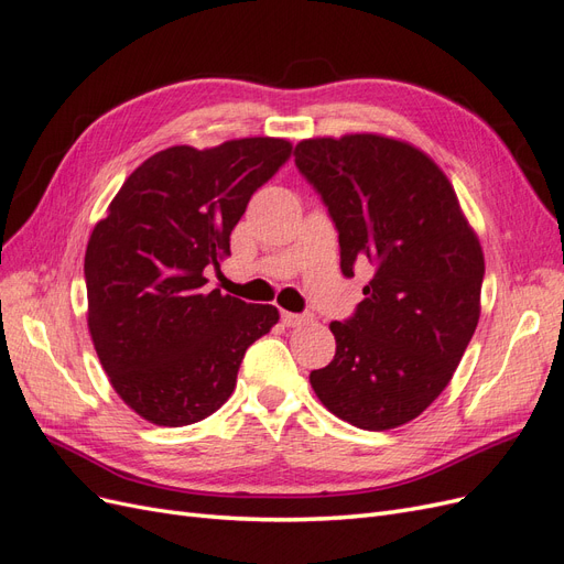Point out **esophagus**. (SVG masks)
<instances>
[{
    "mask_svg": "<svg viewBox=\"0 0 564 564\" xmlns=\"http://www.w3.org/2000/svg\"><path fill=\"white\" fill-rule=\"evenodd\" d=\"M280 317L284 327H301V324L313 322V315H299V313H286V311H282Z\"/></svg>",
    "mask_w": 564,
    "mask_h": 564,
    "instance_id": "1",
    "label": "esophagus"
}]
</instances>
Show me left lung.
Segmentation results:
<instances>
[{
  "label": "left lung",
  "mask_w": 564,
  "mask_h": 564,
  "mask_svg": "<svg viewBox=\"0 0 564 564\" xmlns=\"http://www.w3.org/2000/svg\"><path fill=\"white\" fill-rule=\"evenodd\" d=\"M296 166L338 228L340 270L373 278L348 322H332L334 360L311 371L319 402L362 431L416 419L452 381L480 319L485 253L445 172L381 133L303 139Z\"/></svg>",
  "instance_id": "1"
}]
</instances>
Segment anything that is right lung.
Instances as JSON below:
<instances>
[{
    "mask_svg": "<svg viewBox=\"0 0 564 564\" xmlns=\"http://www.w3.org/2000/svg\"><path fill=\"white\" fill-rule=\"evenodd\" d=\"M292 155L272 135L172 145L129 174L84 253L87 324L110 386L141 419L178 429L235 390L247 348L275 305L209 289L251 195Z\"/></svg>",
    "mask_w": 564,
    "mask_h": 564,
    "instance_id": "right-lung-1",
    "label": "right lung"
}]
</instances>
